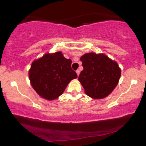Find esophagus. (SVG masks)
I'll use <instances>...</instances> for the list:
<instances>
[{"instance_id":"1","label":"esophagus","mask_w":146,"mask_h":146,"mask_svg":"<svg viewBox=\"0 0 146 146\" xmlns=\"http://www.w3.org/2000/svg\"><path fill=\"white\" fill-rule=\"evenodd\" d=\"M80 71L79 70H76V74H77V75H78V76H79V74H80Z\"/></svg>"}]
</instances>
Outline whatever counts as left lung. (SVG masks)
Instances as JSON below:
<instances>
[{
	"label": "left lung",
	"mask_w": 146,
	"mask_h": 146,
	"mask_svg": "<svg viewBox=\"0 0 146 146\" xmlns=\"http://www.w3.org/2000/svg\"><path fill=\"white\" fill-rule=\"evenodd\" d=\"M84 70L78 80L85 93L94 99H102L110 94L118 84L121 69L115 61L104 54L86 53L80 58Z\"/></svg>",
	"instance_id": "8db88e82"
}]
</instances>
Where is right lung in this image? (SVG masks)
<instances>
[{"mask_svg": "<svg viewBox=\"0 0 146 146\" xmlns=\"http://www.w3.org/2000/svg\"><path fill=\"white\" fill-rule=\"evenodd\" d=\"M71 64V60L66 58L60 51L45 54L32 63L29 72L32 87L44 99H57L70 82L78 76Z\"/></svg>", "mask_w": 146, "mask_h": 146, "instance_id": "add662e5", "label": "right lung"}]
</instances>
